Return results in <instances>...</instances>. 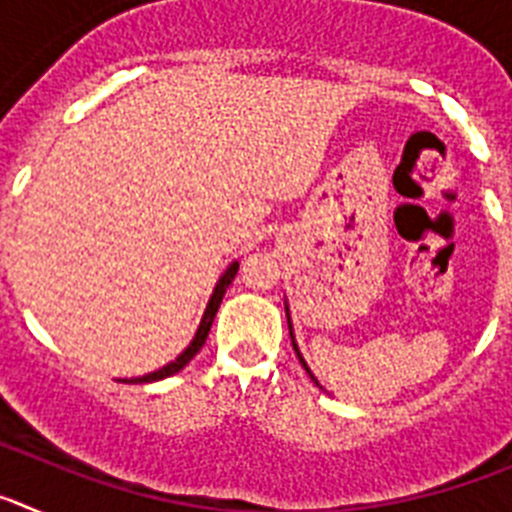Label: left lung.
Segmentation results:
<instances>
[{"instance_id": "obj_1", "label": "left lung", "mask_w": 512, "mask_h": 512, "mask_svg": "<svg viewBox=\"0 0 512 512\" xmlns=\"http://www.w3.org/2000/svg\"><path fill=\"white\" fill-rule=\"evenodd\" d=\"M289 336H292V323H289ZM292 346H295V351H297V343H295V336H292ZM297 356H300V361H302V354H300V351H297ZM302 366H305V369H307V364H305V361H302ZM307 374H310V369H307ZM310 377H312V374H310ZM312 382L318 384V379L312 377Z\"/></svg>"}]
</instances>
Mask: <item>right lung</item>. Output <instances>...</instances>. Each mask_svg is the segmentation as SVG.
Here are the masks:
<instances>
[{
    "instance_id": "obj_1",
    "label": "right lung",
    "mask_w": 512,
    "mask_h": 512,
    "mask_svg": "<svg viewBox=\"0 0 512 512\" xmlns=\"http://www.w3.org/2000/svg\"><path fill=\"white\" fill-rule=\"evenodd\" d=\"M235 274H238V261H233V264L228 266V271H225L223 277H220V282L215 284V292H212L210 302H207V310H205V315H202V323H200V328H197V336H194V341L189 343L187 351H184L182 356H176V361H171V364H166L164 369H158V372L146 374V377L122 379V382H135V384H143V382H158V379H166V377H171V374L182 372L184 366H187L189 361H192L194 356H197V351H200V348L205 346L207 336H210L212 320H215V315H217V307H220V302H223L225 289H228V284L233 282Z\"/></svg>"
}]
</instances>
